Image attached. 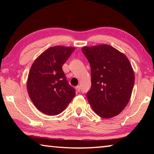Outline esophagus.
I'll return each mask as SVG.
<instances>
[{
	"label": "esophagus",
	"mask_w": 154,
	"mask_h": 154,
	"mask_svg": "<svg viewBox=\"0 0 154 154\" xmlns=\"http://www.w3.org/2000/svg\"><path fill=\"white\" fill-rule=\"evenodd\" d=\"M75 89H76V90L77 91V92H80V86L79 85H77V86L75 87Z\"/></svg>",
	"instance_id": "34e87169"
}]
</instances>
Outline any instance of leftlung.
Here are the masks:
<instances>
[{"label":"left lung","instance_id":"obj_1","mask_svg":"<svg viewBox=\"0 0 154 154\" xmlns=\"http://www.w3.org/2000/svg\"><path fill=\"white\" fill-rule=\"evenodd\" d=\"M91 67L92 86L87 98L103 118L118 116L131 97L134 73L127 57L111 45L102 44L82 49Z\"/></svg>","mask_w":154,"mask_h":154}]
</instances>
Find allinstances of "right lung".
<instances>
[{"mask_svg":"<svg viewBox=\"0 0 154 154\" xmlns=\"http://www.w3.org/2000/svg\"><path fill=\"white\" fill-rule=\"evenodd\" d=\"M75 49L72 47H51L33 62L27 90L33 104L42 113L58 115L75 97V90L68 83L62 68Z\"/></svg>","mask_w":154,"mask_h":154,"instance_id":"obj_1","label":"right lung"}]
</instances>
